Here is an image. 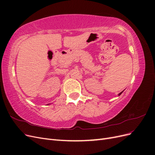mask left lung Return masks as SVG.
Instances as JSON below:
<instances>
[{
	"label": "left lung",
	"instance_id": "left-lung-1",
	"mask_svg": "<svg viewBox=\"0 0 155 155\" xmlns=\"http://www.w3.org/2000/svg\"><path fill=\"white\" fill-rule=\"evenodd\" d=\"M122 92H123V91H122V92H121L120 94H118V96H120V95L121 94V93H122Z\"/></svg>",
	"mask_w": 155,
	"mask_h": 155
}]
</instances>
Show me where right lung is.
<instances>
[{
  "label": "right lung",
  "mask_w": 155,
  "mask_h": 155,
  "mask_svg": "<svg viewBox=\"0 0 155 155\" xmlns=\"http://www.w3.org/2000/svg\"><path fill=\"white\" fill-rule=\"evenodd\" d=\"M48 105H49V104H48Z\"/></svg>",
  "instance_id": "obj_1"
}]
</instances>
